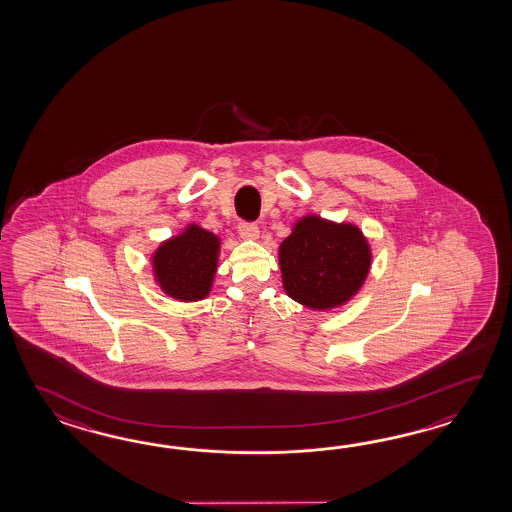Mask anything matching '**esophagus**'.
<instances>
[{"mask_svg":"<svg viewBox=\"0 0 512 512\" xmlns=\"http://www.w3.org/2000/svg\"><path fill=\"white\" fill-rule=\"evenodd\" d=\"M238 230H240L241 236L247 238V240H258V238H260V229H258V225L252 223V221H240Z\"/></svg>","mask_w":512,"mask_h":512,"instance_id":"esophagus-1","label":"esophagus"}]
</instances>
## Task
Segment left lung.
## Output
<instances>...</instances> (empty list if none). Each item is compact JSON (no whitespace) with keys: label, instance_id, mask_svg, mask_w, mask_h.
<instances>
[{"label":"left lung","instance_id":"left-lung-1","mask_svg":"<svg viewBox=\"0 0 512 512\" xmlns=\"http://www.w3.org/2000/svg\"><path fill=\"white\" fill-rule=\"evenodd\" d=\"M283 289L298 304L331 309L348 302L370 272V245L355 225L305 216L280 245Z\"/></svg>","mask_w":512,"mask_h":512}]
</instances>
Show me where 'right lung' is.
I'll use <instances>...</instances> for the list:
<instances>
[{
    "label": "right lung",
    "mask_w": 512,
    "mask_h": 512,
    "mask_svg": "<svg viewBox=\"0 0 512 512\" xmlns=\"http://www.w3.org/2000/svg\"><path fill=\"white\" fill-rule=\"evenodd\" d=\"M219 238L190 225L164 241L153 254V272L164 293L181 302H196L210 293L218 269Z\"/></svg>",
    "instance_id": "right-lung-1"
}]
</instances>
